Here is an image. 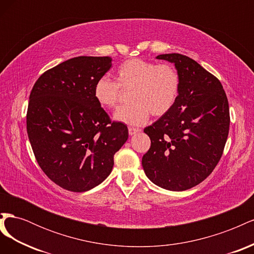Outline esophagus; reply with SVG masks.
<instances>
[{"instance_id":"esophagus-1","label":"esophagus","mask_w":254,"mask_h":254,"mask_svg":"<svg viewBox=\"0 0 254 254\" xmlns=\"http://www.w3.org/2000/svg\"><path fill=\"white\" fill-rule=\"evenodd\" d=\"M140 131H141L140 128H134V127H129L128 128V132H129L130 135H133V134L140 132Z\"/></svg>"}]
</instances>
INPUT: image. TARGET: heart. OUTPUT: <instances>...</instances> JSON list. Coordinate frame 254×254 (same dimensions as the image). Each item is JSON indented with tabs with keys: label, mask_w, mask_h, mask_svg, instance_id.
Masks as SVG:
<instances>
[{
	"label": "heart",
	"mask_w": 254,
	"mask_h": 254,
	"mask_svg": "<svg viewBox=\"0 0 254 254\" xmlns=\"http://www.w3.org/2000/svg\"><path fill=\"white\" fill-rule=\"evenodd\" d=\"M181 79L177 68L168 64H158L139 58L123 63L117 72V81L107 76L98 78L93 95L99 106L113 108L118 105L121 89L130 93L129 106L121 107L114 120L131 126H140L153 117L170 112L179 96Z\"/></svg>",
	"instance_id": "heart-1"
}]
</instances>
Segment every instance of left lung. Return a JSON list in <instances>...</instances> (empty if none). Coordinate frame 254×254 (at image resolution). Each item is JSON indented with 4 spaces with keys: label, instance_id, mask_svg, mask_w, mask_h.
Returning a JSON list of instances; mask_svg holds the SVG:
<instances>
[{
    "label": "left lung",
    "instance_id": "8db88e82",
    "mask_svg": "<svg viewBox=\"0 0 254 254\" xmlns=\"http://www.w3.org/2000/svg\"><path fill=\"white\" fill-rule=\"evenodd\" d=\"M156 58L175 64L181 84L171 111L144 129L151 144L142 165L156 186L186 190L202 182L222 156L230 126L228 98L218 78L191 58L176 53Z\"/></svg>",
    "mask_w": 254,
    "mask_h": 254
}]
</instances>
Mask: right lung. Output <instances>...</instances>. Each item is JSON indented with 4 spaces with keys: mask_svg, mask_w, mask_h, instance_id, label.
<instances>
[{
    "mask_svg": "<svg viewBox=\"0 0 254 254\" xmlns=\"http://www.w3.org/2000/svg\"><path fill=\"white\" fill-rule=\"evenodd\" d=\"M110 57L79 56L45 71L29 95L26 128L43 173L66 190L81 193L101 184L128 128L111 122L93 95L110 70Z\"/></svg>",
    "mask_w": 254,
    "mask_h": 254,
    "instance_id": "add662e5",
    "label": "right lung"
}]
</instances>
